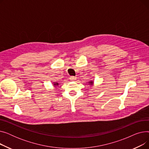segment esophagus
Returning a JSON list of instances; mask_svg holds the SVG:
<instances>
[{"mask_svg": "<svg viewBox=\"0 0 149 149\" xmlns=\"http://www.w3.org/2000/svg\"><path fill=\"white\" fill-rule=\"evenodd\" d=\"M69 79H70V80H75L77 79V77L74 76H70Z\"/></svg>", "mask_w": 149, "mask_h": 149, "instance_id": "34e87169", "label": "esophagus"}]
</instances>
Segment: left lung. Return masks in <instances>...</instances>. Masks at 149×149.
Returning <instances> with one entry per match:
<instances>
[{"label": "left lung", "instance_id": "8db88e82", "mask_svg": "<svg viewBox=\"0 0 149 149\" xmlns=\"http://www.w3.org/2000/svg\"><path fill=\"white\" fill-rule=\"evenodd\" d=\"M89 84H90L91 85H93V82L92 81H89Z\"/></svg>", "mask_w": 149, "mask_h": 149}]
</instances>
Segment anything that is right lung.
Segmentation results:
<instances>
[{"label": "right lung", "instance_id": "obj_1", "mask_svg": "<svg viewBox=\"0 0 149 149\" xmlns=\"http://www.w3.org/2000/svg\"><path fill=\"white\" fill-rule=\"evenodd\" d=\"M54 85L56 86H58V83H54Z\"/></svg>", "mask_w": 149, "mask_h": 149}]
</instances>
